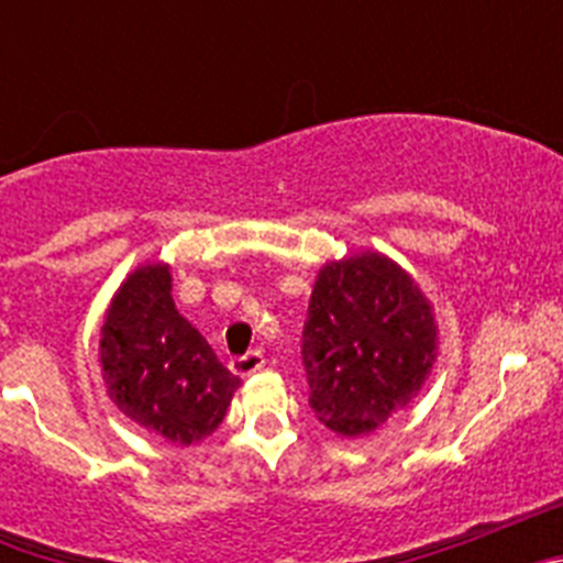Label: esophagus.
I'll return each instance as SVG.
<instances>
[{"label": "esophagus", "instance_id": "34e87169", "mask_svg": "<svg viewBox=\"0 0 563 563\" xmlns=\"http://www.w3.org/2000/svg\"><path fill=\"white\" fill-rule=\"evenodd\" d=\"M262 366H265V352L262 350H251L245 352V355H239L231 361V369L242 377L253 375V372H258Z\"/></svg>", "mask_w": 563, "mask_h": 563}]
</instances>
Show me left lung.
<instances>
[{
	"instance_id": "8db88e82",
	"label": "left lung",
	"mask_w": 563,
	"mask_h": 563,
	"mask_svg": "<svg viewBox=\"0 0 563 563\" xmlns=\"http://www.w3.org/2000/svg\"><path fill=\"white\" fill-rule=\"evenodd\" d=\"M437 327L429 298L380 253L318 273L301 335L310 409L338 434L377 429L420 391Z\"/></svg>"
}]
</instances>
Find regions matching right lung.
Masks as SVG:
<instances>
[{"instance_id":"obj_1","label":"right lung","mask_w":563,"mask_h":563,"mask_svg":"<svg viewBox=\"0 0 563 563\" xmlns=\"http://www.w3.org/2000/svg\"><path fill=\"white\" fill-rule=\"evenodd\" d=\"M101 366L114 406L177 445L211 434L239 386L177 312L166 265L134 271L118 290L101 330Z\"/></svg>"}]
</instances>
